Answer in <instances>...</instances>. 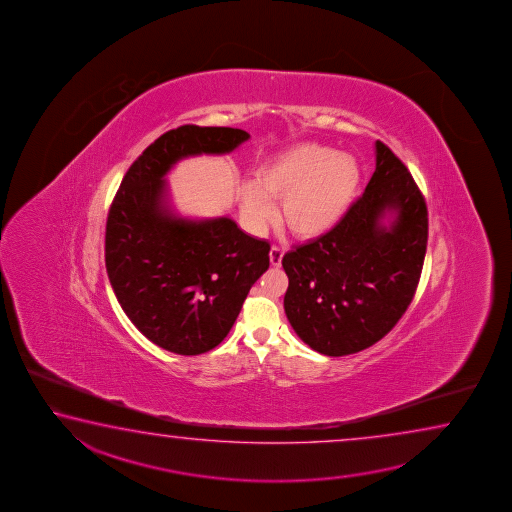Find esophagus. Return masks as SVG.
Masks as SVG:
<instances>
[{
    "instance_id": "34e87169",
    "label": "esophagus",
    "mask_w": 512,
    "mask_h": 512,
    "mask_svg": "<svg viewBox=\"0 0 512 512\" xmlns=\"http://www.w3.org/2000/svg\"><path fill=\"white\" fill-rule=\"evenodd\" d=\"M283 256H285V251L281 249V247H272L270 249V263H272V267H279L281 265V260H283Z\"/></svg>"
}]
</instances>
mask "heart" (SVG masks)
I'll return each mask as SVG.
<instances>
[{
  "label": "heart",
  "mask_w": 512,
  "mask_h": 512,
  "mask_svg": "<svg viewBox=\"0 0 512 512\" xmlns=\"http://www.w3.org/2000/svg\"><path fill=\"white\" fill-rule=\"evenodd\" d=\"M360 168L355 159L319 143H297L256 170L240 188L245 224L261 231L274 217L272 202L290 233L315 238L328 233L355 199Z\"/></svg>",
  "instance_id": "1"
}]
</instances>
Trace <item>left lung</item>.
<instances>
[{
  "label": "left lung",
  "instance_id": "1",
  "mask_svg": "<svg viewBox=\"0 0 512 512\" xmlns=\"http://www.w3.org/2000/svg\"><path fill=\"white\" fill-rule=\"evenodd\" d=\"M428 209L407 166L376 141V170L337 226L283 256L285 313L322 355L358 353L382 340L416 294Z\"/></svg>",
  "mask_w": 512,
  "mask_h": 512
}]
</instances>
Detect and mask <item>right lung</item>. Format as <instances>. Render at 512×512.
<instances>
[{
    "mask_svg": "<svg viewBox=\"0 0 512 512\" xmlns=\"http://www.w3.org/2000/svg\"><path fill=\"white\" fill-rule=\"evenodd\" d=\"M249 138L231 127L168 130L130 165L109 209L105 269L116 299L170 353L200 355L227 337L251 286L269 269L270 243L229 217L175 215L165 175L184 157L229 154Z\"/></svg>",
    "mask_w": 512,
    "mask_h": 512,
    "instance_id": "right-lung-1",
    "label": "right lung"
}]
</instances>
